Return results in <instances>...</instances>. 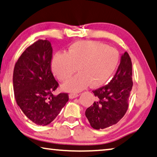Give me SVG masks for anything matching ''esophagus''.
<instances>
[{"label":"esophagus","instance_id":"34e87169","mask_svg":"<svg viewBox=\"0 0 157 157\" xmlns=\"http://www.w3.org/2000/svg\"><path fill=\"white\" fill-rule=\"evenodd\" d=\"M78 96V94H75V93H71V94H69V98L71 99L75 98H77Z\"/></svg>","mask_w":157,"mask_h":157}]
</instances>
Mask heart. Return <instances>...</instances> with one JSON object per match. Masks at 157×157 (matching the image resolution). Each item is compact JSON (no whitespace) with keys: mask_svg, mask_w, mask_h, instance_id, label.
Listing matches in <instances>:
<instances>
[{"mask_svg":"<svg viewBox=\"0 0 157 157\" xmlns=\"http://www.w3.org/2000/svg\"><path fill=\"white\" fill-rule=\"evenodd\" d=\"M120 56L117 49L94 41H78L72 44L67 53L56 54L52 70L60 81H67L65 90L78 92L90 83L92 87L105 84L116 69Z\"/></svg>","mask_w":157,"mask_h":157,"instance_id":"1","label":"heart"}]
</instances>
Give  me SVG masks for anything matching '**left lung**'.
Returning <instances> with one entry per match:
<instances>
[{
	"label": "left lung",
	"mask_w": 157,
	"mask_h": 157,
	"mask_svg": "<svg viewBox=\"0 0 157 157\" xmlns=\"http://www.w3.org/2000/svg\"><path fill=\"white\" fill-rule=\"evenodd\" d=\"M132 86V65L125 52L110 83L93 90L96 101L86 110V116L93 128H107L123 117L128 110Z\"/></svg>",
	"instance_id": "8db88e82"
}]
</instances>
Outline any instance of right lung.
<instances>
[{
	"mask_svg": "<svg viewBox=\"0 0 157 157\" xmlns=\"http://www.w3.org/2000/svg\"><path fill=\"white\" fill-rule=\"evenodd\" d=\"M52 47L47 40L28 47L15 63L13 89L17 105L37 125L49 124L69 101V94L54 95L59 87L51 69Z\"/></svg>",
	"mask_w": 157,
	"mask_h": 157,
	"instance_id": "obj_1",
	"label": "right lung"
}]
</instances>
